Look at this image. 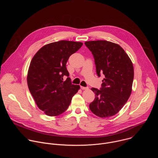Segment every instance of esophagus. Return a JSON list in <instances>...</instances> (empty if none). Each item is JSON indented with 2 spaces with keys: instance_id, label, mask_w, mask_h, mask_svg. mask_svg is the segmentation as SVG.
I'll return each instance as SVG.
<instances>
[{
  "instance_id": "34e87169",
  "label": "esophagus",
  "mask_w": 158,
  "mask_h": 158,
  "mask_svg": "<svg viewBox=\"0 0 158 158\" xmlns=\"http://www.w3.org/2000/svg\"><path fill=\"white\" fill-rule=\"evenodd\" d=\"M81 88L82 90H87V89H89V87H83V86H81Z\"/></svg>"
}]
</instances>
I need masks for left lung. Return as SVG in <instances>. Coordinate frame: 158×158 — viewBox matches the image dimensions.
Listing matches in <instances>:
<instances>
[{
    "mask_svg": "<svg viewBox=\"0 0 158 158\" xmlns=\"http://www.w3.org/2000/svg\"><path fill=\"white\" fill-rule=\"evenodd\" d=\"M93 55L98 77L104 74L100 89L93 87L94 100L89 104L93 113L100 118L116 114L128 100L134 79L132 62L118 44L106 40L85 42Z\"/></svg>",
    "mask_w": 158,
    "mask_h": 158,
    "instance_id": "8db88e82",
    "label": "left lung"
}]
</instances>
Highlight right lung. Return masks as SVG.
<instances>
[{
    "label": "right lung",
    "mask_w": 158,
    "mask_h": 158,
    "mask_svg": "<svg viewBox=\"0 0 158 158\" xmlns=\"http://www.w3.org/2000/svg\"><path fill=\"white\" fill-rule=\"evenodd\" d=\"M79 42L60 40L46 45L35 54L29 68L27 84L37 106L49 116L65 112L80 88L73 84L66 68L69 57L82 46ZM68 78L65 81L63 79Z\"/></svg>",
    "instance_id": "obj_1"
}]
</instances>
